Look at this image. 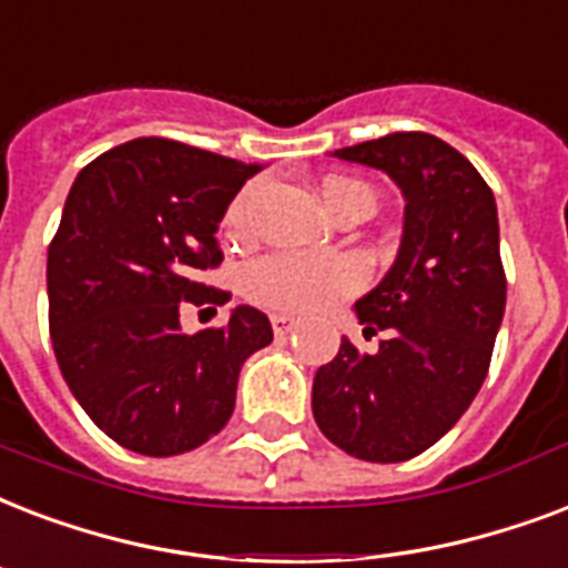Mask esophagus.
I'll return each mask as SVG.
<instances>
[{"label": "esophagus", "mask_w": 568, "mask_h": 568, "mask_svg": "<svg viewBox=\"0 0 568 568\" xmlns=\"http://www.w3.org/2000/svg\"><path fill=\"white\" fill-rule=\"evenodd\" d=\"M270 320H272V332L278 334V337H281V334H290L298 325L296 320H293V316H287V314H272Z\"/></svg>", "instance_id": "obj_1"}]
</instances>
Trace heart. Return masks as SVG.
<instances>
[{
	"label": "heart",
	"mask_w": 568,
	"mask_h": 568,
	"mask_svg": "<svg viewBox=\"0 0 568 568\" xmlns=\"http://www.w3.org/2000/svg\"><path fill=\"white\" fill-rule=\"evenodd\" d=\"M257 197V186H245L231 201L224 213V234L243 236L248 231L252 204ZM320 197L328 213H337L346 201L362 197L373 206V195L362 183L344 178H328L320 183ZM364 272L358 261L344 254H266L261 261L245 266L243 296L252 305L284 314H307L341 302L362 287Z\"/></svg>",
	"instance_id": "b5f03b06"
}]
</instances>
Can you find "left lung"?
<instances>
[{"instance_id":"obj_1","label":"left lung","mask_w":568,"mask_h":568,"mask_svg":"<svg viewBox=\"0 0 568 568\" xmlns=\"http://www.w3.org/2000/svg\"><path fill=\"white\" fill-rule=\"evenodd\" d=\"M385 171L406 197L388 275L355 302L376 353L349 341L314 376L316 426L364 463H406L477 397L498 337L507 275L498 206L480 171L429 133H390L334 151Z\"/></svg>"}]
</instances>
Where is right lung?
Masks as SVG:
<instances>
[{
  "mask_svg": "<svg viewBox=\"0 0 568 568\" xmlns=\"http://www.w3.org/2000/svg\"><path fill=\"white\" fill-rule=\"evenodd\" d=\"M261 165L171 139H133L79 171L47 254L61 376L112 442L178 456L231 420L240 367L272 344L257 307L186 334L180 305H224L201 272L222 263L224 210Z\"/></svg>",
  "mask_w": 568,
  "mask_h": 568,
  "instance_id": "obj_1",
  "label": "right lung"
}]
</instances>
